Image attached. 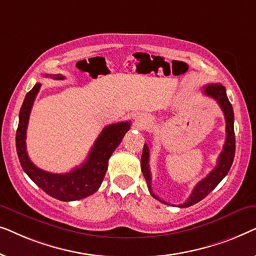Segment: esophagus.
I'll list each match as a JSON object with an SVG mask.
<instances>
[{
    "label": "esophagus",
    "instance_id": "34e87169",
    "mask_svg": "<svg viewBox=\"0 0 256 256\" xmlns=\"http://www.w3.org/2000/svg\"><path fill=\"white\" fill-rule=\"evenodd\" d=\"M136 121H138V120H136Z\"/></svg>",
    "mask_w": 256,
    "mask_h": 256
}]
</instances>
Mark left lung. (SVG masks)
I'll list each match as a JSON object with an SVG mask.
<instances>
[{
    "mask_svg": "<svg viewBox=\"0 0 256 256\" xmlns=\"http://www.w3.org/2000/svg\"><path fill=\"white\" fill-rule=\"evenodd\" d=\"M202 92L206 96H211L214 99L224 112L225 115V121H226V140L225 144H224L222 152L218 157V162L214 169L206 176L204 180H202L199 183L196 185L190 197L188 198V200L184 204L178 205L180 208H188V206L197 204L198 202H200L202 199H204L210 192L214 190V188L218 185L220 182L222 180V178L228 174V171L232 166L233 160H234V154H236V135H234V113H233V107L230 104L228 98L226 96V88L222 84H208L202 88ZM149 146L144 144L143 146V152L141 157V169L142 174L146 178V184H148L149 192L154 198L157 200L162 202L163 204H168L166 202L160 199L157 196L154 194L152 190V174H150L149 169Z\"/></svg>",
    "mask_w": 256,
    "mask_h": 256,
    "instance_id": "left-lung-1",
    "label": "left lung"
}]
</instances>
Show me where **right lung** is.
<instances>
[{
    "instance_id": "add662e5",
    "label": "right lung",
    "mask_w": 256,
    "mask_h": 256,
    "mask_svg": "<svg viewBox=\"0 0 256 256\" xmlns=\"http://www.w3.org/2000/svg\"><path fill=\"white\" fill-rule=\"evenodd\" d=\"M52 78L60 80L64 79V76L58 74L52 76ZM40 88V84L38 82L26 96L20 110V122L16 132V150L20 166L24 172L51 197L62 202L79 200L88 197L100 188L106 174L108 160L121 143L126 132L129 130L130 122H118L104 127L90 149L87 160L80 166L66 174L48 172L31 162L26 146L30 112Z\"/></svg>"
}]
</instances>
